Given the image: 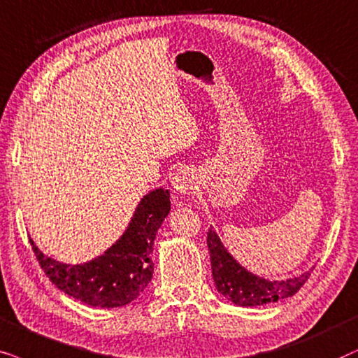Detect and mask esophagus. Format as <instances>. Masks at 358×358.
Wrapping results in <instances>:
<instances>
[{
	"label": "esophagus",
	"mask_w": 358,
	"mask_h": 358,
	"mask_svg": "<svg viewBox=\"0 0 358 358\" xmlns=\"http://www.w3.org/2000/svg\"><path fill=\"white\" fill-rule=\"evenodd\" d=\"M173 188L182 194H192L196 188V178L193 170L180 169L173 176Z\"/></svg>",
	"instance_id": "esophagus-1"
}]
</instances>
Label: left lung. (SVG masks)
Segmentation results:
<instances>
[{"instance_id": "left-lung-1", "label": "left lung", "mask_w": 358, "mask_h": 358, "mask_svg": "<svg viewBox=\"0 0 358 358\" xmlns=\"http://www.w3.org/2000/svg\"><path fill=\"white\" fill-rule=\"evenodd\" d=\"M208 249L211 254L209 257H211L213 278L217 292L237 306H262L293 296L311 275L309 271H304L299 276L282 282L260 278L237 264L234 257L224 249L213 229H209L208 232Z\"/></svg>"}]
</instances>
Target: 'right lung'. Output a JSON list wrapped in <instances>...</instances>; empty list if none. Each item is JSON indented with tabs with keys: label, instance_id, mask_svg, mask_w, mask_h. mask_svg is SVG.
I'll use <instances>...</instances> for the list:
<instances>
[{
	"label": "right lung",
	"instance_id": "add662e5",
	"mask_svg": "<svg viewBox=\"0 0 358 358\" xmlns=\"http://www.w3.org/2000/svg\"><path fill=\"white\" fill-rule=\"evenodd\" d=\"M169 213V189L147 193L121 239L83 265L62 264L42 254L32 241L31 245L44 273L69 296L96 308L124 306L144 293L150 283L154 241Z\"/></svg>",
	"mask_w": 358,
	"mask_h": 358
}]
</instances>
